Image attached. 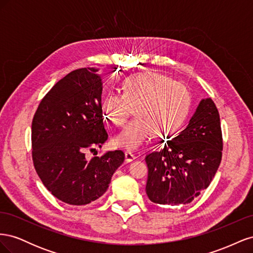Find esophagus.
<instances>
[{
    "instance_id": "1",
    "label": "esophagus",
    "mask_w": 253,
    "mask_h": 253,
    "mask_svg": "<svg viewBox=\"0 0 253 253\" xmlns=\"http://www.w3.org/2000/svg\"><path fill=\"white\" fill-rule=\"evenodd\" d=\"M137 157L131 152H126V163H131L133 160H135Z\"/></svg>"
}]
</instances>
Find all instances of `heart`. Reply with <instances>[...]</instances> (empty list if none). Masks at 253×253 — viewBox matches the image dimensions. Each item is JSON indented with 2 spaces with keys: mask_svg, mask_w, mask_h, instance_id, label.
<instances>
[{
  "mask_svg": "<svg viewBox=\"0 0 253 253\" xmlns=\"http://www.w3.org/2000/svg\"><path fill=\"white\" fill-rule=\"evenodd\" d=\"M190 104L191 94L185 84L162 74L144 72L127 77L122 94H106L101 109L116 126H124L136 109L137 118L115 137L114 144L137 151L155 139L158 132L167 136L177 131Z\"/></svg>",
  "mask_w": 253,
  "mask_h": 253,
  "instance_id": "b5f03b06",
  "label": "heart"
}]
</instances>
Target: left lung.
I'll list each match as a JSON object with an SVG mask.
<instances>
[{
    "label": "left lung",
    "instance_id": "left-lung-1",
    "mask_svg": "<svg viewBox=\"0 0 253 253\" xmlns=\"http://www.w3.org/2000/svg\"><path fill=\"white\" fill-rule=\"evenodd\" d=\"M223 151L219 114L211 98L198 104L187 127L145 157L150 201L165 206L188 205L209 187Z\"/></svg>",
    "mask_w": 253,
    "mask_h": 253
}]
</instances>
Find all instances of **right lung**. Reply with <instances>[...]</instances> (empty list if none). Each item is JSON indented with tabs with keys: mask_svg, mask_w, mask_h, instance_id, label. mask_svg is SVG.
<instances>
[{
	"mask_svg": "<svg viewBox=\"0 0 253 253\" xmlns=\"http://www.w3.org/2000/svg\"><path fill=\"white\" fill-rule=\"evenodd\" d=\"M98 71L79 68L59 80L41 100L32 124L35 169L49 192L68 205L98 200L125 162L121 150L109 151L89 162L84 154L86 149L101 147L109 137Z\"/></svg>",
	"mask_w": 253,
	"mask_h": 253,
	"instance_id": "add662e5",
	"label": "right lung"
}]
</instances>
